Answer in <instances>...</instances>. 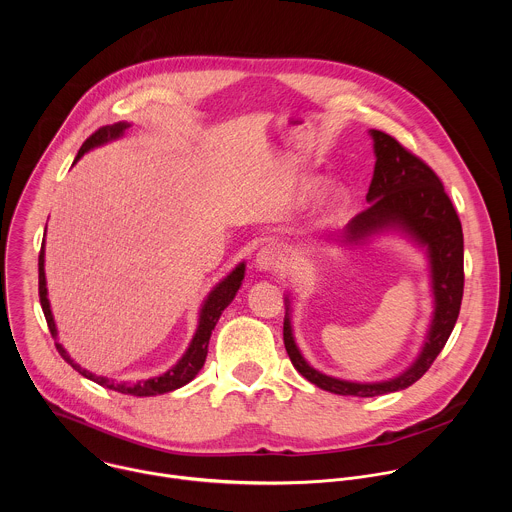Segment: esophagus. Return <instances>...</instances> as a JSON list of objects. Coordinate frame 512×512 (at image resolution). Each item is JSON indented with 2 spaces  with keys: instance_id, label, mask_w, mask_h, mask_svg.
Instances as JSON below:
<instances>
[{
  "instance_id": "esophagus-1",
  "label": "esophagus",
  "mask_w": 512,
  "mask_h": 512,
  "mask_svg": "<svg viewBox=\"0 0 512 512\" xmlns=\"http://www.w3.org/2000/svg\"><path fill=\"white\" fill-rule=\"evenodd\" d=\"M255 267L259 271H279L283 267V257H281L279 249H275V247L261 249L255 257Z\"/></svg>"
}]
</instances>
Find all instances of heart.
Here are the masks:
<instances>
[{
    "instance_id": "b5f03b06",
    "label": "heart",
    "mask_w": 512,
    "mask_h": 512,
    "mask_svg": "<svg viewBox=\"0 0 512 512\" xmlns=\"http://www.w3.org/2000/svg\"><path fill=\"white\" fill-rule=\"evenodd\" d=\"M324 186V178L314 176V174H302L294 182H291V198L296 202H308L314 198ZM346 202V190L344 188H332L326 196V210L336 212L344 206Z\"/></svg>"
}]
</instances>
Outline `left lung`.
<instances>
[{
	"instance_id": "obj_1",
	"label": "left lung",
	"mask_w": 512,
	"mask_h": 512,
	"mask_svg": "<svg viewBox=\"0 0 512 512\" xmlns=\"http://www.w3.org/2000/svg\"><path fill=\"white\" fill-rule=\"evenodd\" d=\"M375 150V174L367 206L346 225L340 243L346 247L367 243L381 233H401L425 251L433 294V316L417 358L393 379L358 383L320 373L300 352L291 328V302L285 296L283 344L296 371L316 387L352 397H377L403 391L419 381L446 346L462 306L464 294V235L460 218L440 178L407 152L403 145L377 129L369 131Z\"/></svg>"
}]
</instances>
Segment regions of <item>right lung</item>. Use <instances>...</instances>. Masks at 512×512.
Instances as JSON below:
<instances>
[{"label":"right lung","mask_w":512,"mask_h":512,"mask_svg":"<svg viewBox=\"0 0 512 512\" xmlns=\"http://www.w3.org/2000/svg\"><path fill=\"white\" fill-rule=\"evenodd\" d=\"M129 127L127 121H119V123H113V125H105L101 127L99 131H95L85 143L83 148L79 150L75 162H79L89 150L93 148H99V145L107 143V141H113V139H119L125 129ZM245 279V263H239L227 277H223L221 281H218L212 289L210 294L206 296V300L202 302L200 306V316H198V328L186 348V352L182 354V358L174 364L172 369H168L164 375L160 377H152V379H145V381H137V383H117L113 379H107V377H101V375H95L87 369H83L79 362H75L70 358V354L62 348V344L56 342V350L58 354L70 364L72 369L79 371L85 379L105 387V389H113L117 393H123V395H133V397H154V395H164V393H170V391H176L184 385H188L198 373L200 369L204 367V360H206V354H208V340H210V334L218 322V318H221V314L225 312V308L235 300L237 291L241 287ZM38 294H40V304H42V312L46 316V322H48V328H50V334L52 338L56 340L58 336V330H56V324H54V316H52V310H50V302H48V289H46V273H44V243H42V249H40V257H38Z\"/></svg>","instance_id":"obj_1"}]
</instances>
